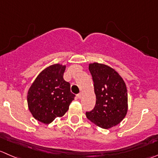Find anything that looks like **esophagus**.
<instances>
[{
    "mask_svg": "<svg viewBox=\"0 0 158 158\" xmlns=\"http://www.w3.org/2000/svg\"><path fill=\"white\" fill-rule=\"evenodd\" d=\"M77 96H78V98H79V99H81V98H82V93H79V94L77 95Z\"/></svg>",
    "mask_w": 158,
    "mask_h": 158,
    "instance_id": "obj_1",
    "label": "esophagus"
}]
</instances>
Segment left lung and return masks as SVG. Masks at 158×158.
Listing matches in <instances>:
<instances>
[{"mask_svg": "<svg viewBox=\"0 0 158 158\" xmlns=\"http://www.w3.org/2000/svg\"><path fill=\"white\" fill-rule=\"evenodd\" d=\"M96 94V105L85 115L90 121L102 129H110L124 119L128 110V95L123 78L105 64L89 65Z\"/></svg>", "mask_w": 158, "mask_h": 158, "instance_id": "left-lung-1", "label": "left lung"}]
</instances>
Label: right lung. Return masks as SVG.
<instances>
[{"label":"right lung","mask_w":158,"mask_h":158,"mask_svg":"<svg viewBox=\"0 0 158 158\" xmlns=\"http://www.w3.org/2000/svg\"><path fill=\"white\" fill-rule=\"evenodd\" d=\"M66 65L54 64L42 70L27 92L29 111L35 120L48 124L68 111L75 95L70 84L64 80Z\"/></svg>","instance_id":"right-lung-1"}]
</instances>
